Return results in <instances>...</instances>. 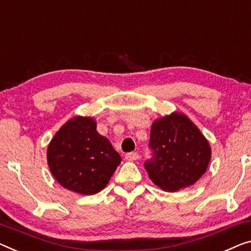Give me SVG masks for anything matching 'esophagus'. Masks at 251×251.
Instances as JSON below:
<instances>
[{"mask_svg":"<svg viewBox=\"0 0 251 251\" xmlns=\"http://www.w3.org/2000/svg\"><path fill=\"white\" fill-rule=\"evenodd\" d=\"M125 159L128 160V161H135V160L138 159V153H137V152H129V153H126Z\"/></svg>","mask_w":251,"mask_h":251,"instance_id":"obj_1","label":"esophagus"}]
</instances>
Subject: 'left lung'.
<instances>
[{"label": "left lung", "instance_id": "obj_1", "mask_svg": "<svg viewBox=\"0 0 251 251\" xmlns=\"http://www.w3.org/2000/svg\"><path fill=\"white\" fill-rule=\"evenodd\" d=\"M149 177L164 192H178L195 184L206 171L212 151L200 128L182 113L155 119L151 127Z\"/></svg>", "mask_w": 251, "mask_h": 251}]
</instances>
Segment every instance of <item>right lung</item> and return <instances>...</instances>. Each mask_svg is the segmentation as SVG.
<instances>
[{
    "label": "right lung",
    "instance_id": "1",
    "mask_svg": "<svg viewBox=\"0 0 251 251\" xmlns=\"http://www.w3.org/2000/svg\"><path fill=\"white\" fill-rule=\"evenodd\" d=\"M121 161L108 138L97 132L92 117L71 118L47 148L51 175L59 185L81 195H95L102 190Z\"/></svg>",
    "mask_w": 251,
    "mask_h": 251
}]
</instances>
